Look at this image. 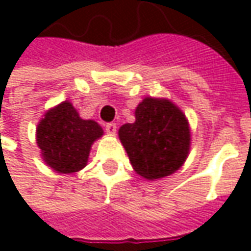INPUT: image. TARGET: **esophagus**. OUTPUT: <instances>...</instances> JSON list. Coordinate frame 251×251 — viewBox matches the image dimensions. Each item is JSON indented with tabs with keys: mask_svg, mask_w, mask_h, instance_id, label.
Segmentation results:
<instances>
[{
	"mask_svg": "<svg viewBox=\"0 0 251 251\" xmlns=\"http://www.w3.org/2000/svg\"><path fill=\"white\" fill-rule=\"evenodd\" d=\"M104 130H106V133H107V134H114L115 131H117V125H115V124H113V122L106 124V126H104Z\"/></svg>",
	"mask_w": 251,
	"mask_h": 251,
	"instance_id": "34e87169",
	"label": "esophagus"
}]
</instances>
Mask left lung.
Here are the masks:
<instances>
[{
	"mask_svg": "<svg viewBox=\"0 0 251 251\" xmlns=\"http://www.w3.org/2000/svg\"><path fill=\"white\" fill-rule=\"evenodd\" d=\"M134 114L136 121L118 130L133 169L148 180L175 174L188 157L191 145L184 113L168 99L147 97Z\"/></svg>",
	"mask_w": 251,
	"mask_h": 251,
	"instance_id": "8db88e82",
	"label": "left lung"
}]
</instances>
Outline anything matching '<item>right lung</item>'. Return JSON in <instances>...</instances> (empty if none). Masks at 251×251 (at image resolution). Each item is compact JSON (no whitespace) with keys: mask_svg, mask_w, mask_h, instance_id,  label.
Segmentation results:
<instances>
[{"mask_svg":"<svg viewBox=\"0 0 251 251\" xmlns=\"http://www.w3.org/2000/svg\"><path fill=\"white\" fill-rule=\"evenodd\" d=\"M102 136V127L93 120H82L68 100L48 110L36 127L41 157L57 174L84 168L91 145Z\"/></svg>","mask_w":251,"mask_h":251,"instance_id":"add662e5","label":"right lung"}]
</instances>
